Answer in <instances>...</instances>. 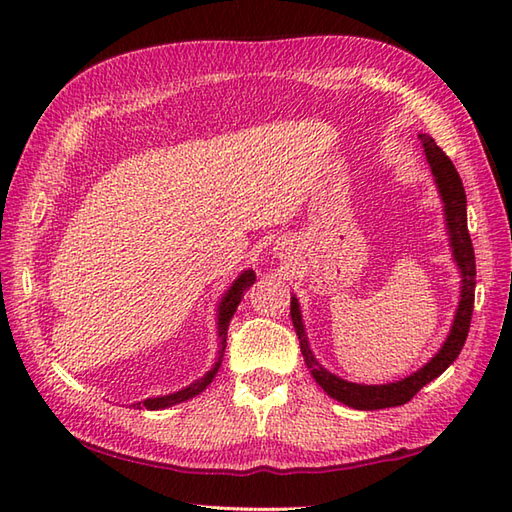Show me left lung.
Returning <instances> with one entry per match:
<instances>
[{
	"instance_id": "1",
	"label": "left lung",
	"mask_w": 512,
	"mask_h": 512,
	"mask_svg": "<svg viewBox=\"0 0 512 512\" xmlns=\"http://www.w3.org/2000/svg\"><path fill=\"white\" fill-rule=\"evenodd\" d=\"M420 140H422L424 154H427L433 176H436L438 189L442 193L444 209H447L453 255H455V262H458V266L462 270V277H464L458 314H455L451 334H449L447 343L442 345V350L433 356L431 361L420 369V372L411 374L405 380H398V383H389V385L347 383V380L330 374L328 369H323L317 361H314V356H312L308 341H306V332H303L297 299L290 301L292 325H295V332L299 336V345H301V354H303V358H306V365L310 367L314 380H317V383L325 391H328V396L343 402V405L365 409V411L398 407V405H405V402H409L424 385L431 383L433 378H438L444 369H447L455 361V358H458V354L462 352V347L466 343V336H469V328H471V314H473V303H475V253H473L469 226H466V193H464L458 169L453 167L451 158L436 145V140L429 136H420Z\"/></svg>"
}]
</instances>
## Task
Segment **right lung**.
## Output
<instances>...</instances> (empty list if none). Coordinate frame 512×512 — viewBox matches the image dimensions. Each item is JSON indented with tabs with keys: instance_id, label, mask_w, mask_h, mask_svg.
<instances>
[{
	"instance_id": "add662e5",
	"label": "right lung",
	"mask_w": 512,
	"mask_h": 512,
	"mask_svg": "<svg viewBox=\"0 0 512 512\" xmlns=\"http://www.w3.org/2000/svg\"><path fill=\"white\" fill-rule=\"evenodd\" d=\"M253 284H255V273H253V270H246V273L239 275V279L235 281V284L231 286V290L226 292V297L222 299V306H220V343H222V350L220 352H224V347H226L228 323H231L233 314H235V310L239 306V301H242L244 295H246V290L253 286ZM217 367H220V361L215 363V367L211 369L209 374L202 376L200 380H195V383L189 385L187 389L176 391V394H169V396H162V398H147L143 402H136L134 409H140V407H145V409H165V407L176 405V402H184V400L193 398L195 394H200V391L206 389V385L211 383L215 372H217Z\"/></svg>"
}]
</instances>
